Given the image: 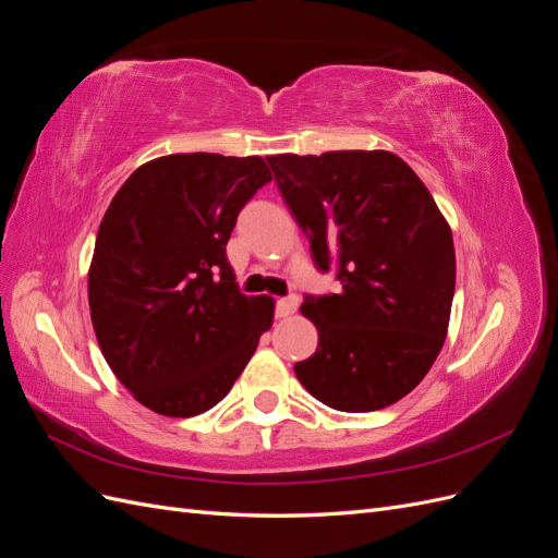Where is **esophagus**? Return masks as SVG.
Wrapping results in <instances>:
<instances>
[{
    "label": "esophagus",
    "mask_w": 558,
    "mask_h": 558,
    "mask_svg": "<svg viewBox=\"0 0 558 558\" xmlns=\"http://www.w3.org/2000/svg\"><path fill=\"white\" fill-rule=\"evenodd\" d=\"M295 310H298V295H286V298L277 300V316L279 318L291 316Z\"/></svg>",
    "instance_id": "esophagus-1"
}]
</instances>
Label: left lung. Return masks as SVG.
I'll return each mask as SVG.
<instances>
[{"label":"left lung","mask_w":558,"mask_h":558,"mask_svg":"<svg viewBox=\"0 0 558 558\" xmlns=\"http://www.w3.org/2000/svg\"><path fill=\"white\" fill-rule=\"evenodd\" d=\"M267 162L316 269L342 286L305 295L302 314L318 328V347L295 363V375L332 410L388 408L426 377L445 344L456 283L451 230L424 181L388 150Z\"/></svg>","instance_id":"left-lung-1"}]
</instances>
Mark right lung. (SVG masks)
<instances>
[{"label": "right lung", "mask_w": 558, "mask_h": 558, "mask_svg": "<svg viewBox=\"0 0 558 558\" xmlns=\"http://www.w3.org/2000/svg\"><path fill=\"white\" fill-rule=\"evenodd\" d=\"M272 181L263 158L174 154L134 170L99 223L90 318L113 375L165 416L211 410L242 375L275 302L246 298L226 244Z\"/></svg>", "instance_id": "add662e5"}]
</instances>
